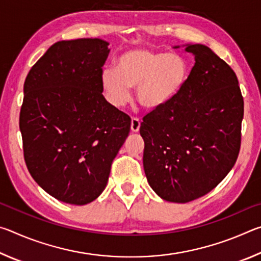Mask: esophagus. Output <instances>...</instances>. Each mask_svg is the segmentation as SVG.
Here are the masks:
<instances>
[{
    "label": "esophagus",
    "mask_w": 261,
    "mask_h": 261,
    "mask_svg": "<svg viewBox=\"0 0 261 261\" xmlns=\"http://www.w3.org/2000/svg\"><path fill=\"white\" fill-rule=\"evenodd\" d=\"M140 129V121L138 120V118L134 117L131 120V131L132 132H138Z\"/></svg>",
    "instance_id": "obj_1"
}]
</instances>
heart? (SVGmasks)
<instances>
[{
    "instance_id": "obj_1",
    "label": "heart",
    "mask_w": 261,
    "mask_h": 261,
    "mask_svg": "<svg viewBox=\"0 0 261 261\" xmlns=\"http://www.w3.org/2000/svg\"><path fill=\"white\" fill-rule=\"evenodd\" d=\"M191 72L187 56L162 49L135 48L123 53L116 69L101 73V87L115 107L129 102L130 88L136 87L138 103L148 110L167 107L178 98Z\"/></svg>"
}]
</instances>
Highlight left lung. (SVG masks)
<instances>
[{
    "mask_svg": "<svg viewBox=\"0 0 261 261\" xmlns=\"http://www.w3.org/2000/svg\"><path fill=\"white\" fill-rule=\"evenodd\" d=\"M184 47L196 60L187 86L140 125L149 187L171 202L205 196L226 177L240 153L244 115L233 70L207 46Z\"/></svg>",
    "mask_w": 261,
    "mask_h": 261,
    "instance_id": "1",
    "label": "left lung"
}]
</instances>
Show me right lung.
<instances>
[{
    "label": "right lung",
    "mask_w": 261,
    "mask_h": 261,
    "mask_svg": "<svg viewBox=\"0 0 261 261\" xmlns=\"http://www.w3.org/2000/svg\"><path fill=\"white\" fill-rule=\"evenodd\" d=\"M109 43L86 38L48 48L24 83L19 129L26 166L45 191L86 205L106 188L131 118L102 95Z\"/></svg>",
    "instance_id": "add662e5"
}]
</instances>
